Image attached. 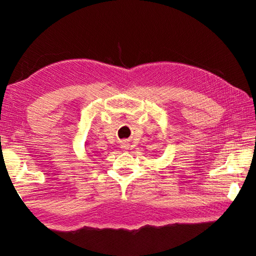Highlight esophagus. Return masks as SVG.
<instances>
[{
  "mask_svg": "<svg viewBox=\"0 0 256 256\" xmlns=\"http://www.w3.org/2000/svg\"><path fill=\"white\" fill-rule=\"evenodd\" d=\"M123 146H124V149H128V144H124Z\"/></svg>",
  "mask_w": 256,
  "mask_h": 256,
  "instance_id": "1",
  "label": "esophagus"
}]
</instances>
